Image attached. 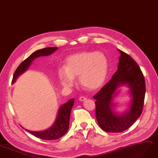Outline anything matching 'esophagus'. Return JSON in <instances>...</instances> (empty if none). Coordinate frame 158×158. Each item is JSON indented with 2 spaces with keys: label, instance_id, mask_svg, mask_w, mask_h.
<instances>
[{
  "label": "esophagus",
  "instance_id": "esophagus-1",
  "mask_svg": "<svg viewBox=\"0 0 158 158\" xmlns=\"http://www.w3.org/2000/svg\"><path fill=\"white\" fill-rule=\"evenodd\" d=\"M86 100V98L84 97V96H80L79 97V100L81 101V102H83L84 100Z\"/></svg>",
  "mask_w": 158,
  "mask_h": 158
}]
</instances>
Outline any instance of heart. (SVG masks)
<instances>
[{"mask_svg":"<svg viewBox=\"0 0 158 158\" xmlns=\"http://www.w3.org/2000/svg\"><path fill=\"white\" fill-rule=\"evenodd\" d=\"M109 69L108 59L102 52H82L72 55L66 60L65 68L58 70V77L64 87L71 88L79 76L84 89L96 90L105 82Z\"/></svg>","mask_w":158,"mask_h":158,"instance_id":"b5f03b06","label":"heart"}]
</instances>
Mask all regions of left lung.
<instances>
[{"label": "left lung", "instance_id": "obj_1", "mask_svg": "<svg viewBox=\"0 0 158 158\" xmlns=\"http://www.w3.org/2000/svg\"><path fill=\"white\" fill-rule=\"evenodd\" d=\"M120 52L118 70L112 79L94 96L96 101V117L101 128L107 132L118 133L128 129L141 115L143 107L146 84L142 72L130 55L118 49ZM122 85L130 88L132 99L129 110L123 114H117L113 112V97L116 89Z\"/></svg>", "mask_w": 158, "mask_h": 158}]
</instances>
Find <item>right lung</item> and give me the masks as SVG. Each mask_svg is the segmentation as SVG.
I'll use <instances>...</instances> for the list:
<instances>
[{
  "instance_id": "obj_1",
  "label": "right lung",
  "mask_w": 158,
  "mask_h": 158,
  "mask_svg": "<svg viewBox=\"0 0 158 158\" xmlns=\"http://www.w3.org/2000/svg\"><path fill=\"white\" fill-rule=\"evenodd\" d=\"M57 49V47H48L36 50L33 52L17 68L15 72L12 82L14 83L16 78L28 69L34 59L39 56H48L54 53ZM74 103V99L72 98L60 107L56 120L50 128L41 131H32L27 129L26 130L36 137L44 140H54L62 137L69 130L70 112Z\"/></svg>"
}]
</instances>
